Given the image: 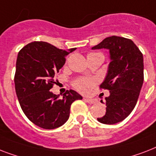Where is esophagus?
I'll return each mask as SVG.
<instances>
[{
  "label": "esophagus",
  "mask_w": 156,
  "mask_h": 156,
  "mask_svg": "<svg viewBox=\"0 0 156 156\" xmlns=\"http://www.w3.org/2000/svg\"><path fill=\"white\" fill-rule=\"evenodd\" d=\"M83 100H84V101H86V102L89 103V104H95V103H96V100H93V99H87V98H84Z\"/></svg>",
  "instance_id": "34e87169"
}]
</instances>
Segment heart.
I'll use <instances>...</instances> for the list:
<instances>
[{
  "mask_svg": "<svg viewBox=\"0 0 156 156\" xmlns=\"http://www.w3.org/2000/svg\"><path fill=\"white\" fill-rule=\"evenodd\" d=\"M98 83V79L95 78H80L73 82V87L82 93L87 94L92 90Z\"/></svg>",
  "mask_w": 156,
  "mask_h": 156,
  "instance_id": "obj_1",
  "label": "heart"
}]
</instances>
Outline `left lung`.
Masks as SVG:
<instances>
[{
    "mask_svg": "<svg viewBox=\"0 0 156 156\" xmlns=\"http://www.w3.org/2000/svg\"><path fill=\"white\" fill-rule=\"evenodd\" d=\"M101 48L109 50L111 61L100 88L108 90L110 95L105 97L106 113L97 120L113 125L125 120L137 104L144 79L143 56L132 40L116 35L92 48Z\"/></svg>",
    "mask_w": 156,
    "mask_h": 156,
    "instance_id": "left-lung-1",
    "label": "left lung"
}]
</instances>
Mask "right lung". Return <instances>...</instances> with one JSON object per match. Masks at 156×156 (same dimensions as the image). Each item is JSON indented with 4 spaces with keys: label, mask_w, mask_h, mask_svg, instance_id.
Returning a JSON list of instances; mask_svg holds the SVG:
<instances>
[{
    "label": "right lung",
    "mask_w": 156,
    "mask_h": 156,
    "mask_svg": "<svg viewBox=\"0 0 156 156\" xmlns=\"http://www.w3.org/2000/svg\"><path fill=\"white\" fill-rule=\"evenodd\" d=\"M75 49L66 51L35 41L18 52L14 75L17 97L27 117L40 128L52 129L64 125L69 117L72 103L83 99L75 90H67L62 98L50 90L66 56Z\"/></svg>",
    "instance_id": "add662e5"
}]
</instances>
